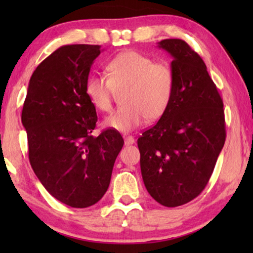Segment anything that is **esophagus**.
I'll return each mask as SVG.
<instances>
[{
    "instance_id": "obj_1",
    "label": "esophagus",
    "mask_w": 253,
    "mask_h": 253,
    "mask_svg": "<svg viewBox=\"0 0 253 253\" xmlns=\"http://www.w3.org/2000/svg\"><path fill=\"white\" fill-rule=\"evenodd\" d=\"M123 138L126 145H132L134 143V138L132 136H130V134H124Z\"/></svg>"
}]
</instances>
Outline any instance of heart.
I'll return each mask as SVG.
<instances>
[{
  "mask_svg": "<svg viewBox=\"0 0 253 253\" xmlns=\"http://www.w3.org/2000/svg\"><path fill=\"white\" fill-rule=\"evenodd\" d=\"M105 70L107 78L88 76L85 93L96 109L109 112L115 91L124 88L121 95L124 105L106 117V127L127 132L146 119H160L168 109L175 91V74L168 63L127 50L107 62Z\"/></svg>",
  "mask_w": 253,
  "mask_h": 253,
  "instance_id": "1",
  "label": "heart"
}]
</instances>
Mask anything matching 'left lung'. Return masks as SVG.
<instances>
[{"mask_svg": "<svg viewBox=\"0 0 253 253\" xmlns=\"http://www.w3.org/2000/svg\"><path fill=\"white\" fill-rule=\"evenodd\" d=\"M159 47L172 56L175 91L157 124L138 138L147 191L166 207L184 205L209 183L226 141L222 99L203 58L181 39Z\"/></svg>", "mask_w": 253, "mask_h": 253, "instance_id": "1", "label": "left lung"}]
</instances>
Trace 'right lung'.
<instances>
[{
  "label": "right lung",
  "mask_w": 253,
  "mask_h": 253,
  "mask_svg": "<svg viewBox=\"0 0 253 253\" xmlns=\"http://www.w3.org/2000/svg\"><path fill=\"white\" fill-rule=\"evenodd\" d=\"M99 44H65L41 62L30 79L22 112L31 167L65 205H94L108 189L124 140L113 129L92 136L98 116L85 83Z\"/></svg>",
  "instance_id": "obj_1"
}]
</instances>
